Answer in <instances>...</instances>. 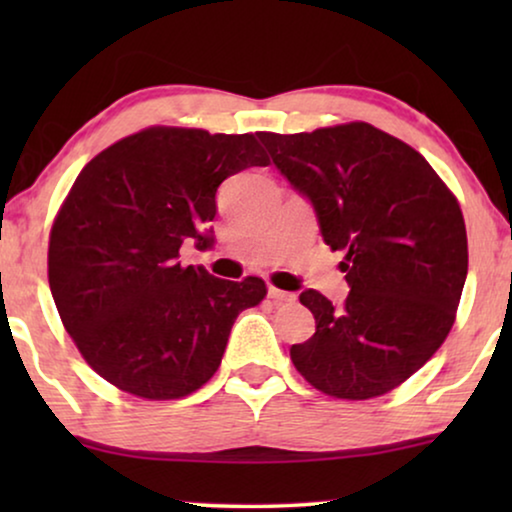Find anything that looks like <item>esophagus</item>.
Here are the masks:
<instances>
[{
    "mask_svg": "<svg viewBox=\"0 0 512 512\" xmlns=\"http://www.w3.org/2000/svg\"><path fill=\"white\" fill-rule=\"evenodd\" d=\"M268 296L272 300H277V303H293V300H296V296H293V293L277 289V286H268Z\"/></svg>",
    "mask_w": 512,
    "mask_h": 512,
    "instance_id": "obj_1",
    "label": "esophagus"
}]
</instances>
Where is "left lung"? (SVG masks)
<instances>
[{
  "label": "left lung",
  "mask_w": 512,
  "mask_h": 512,
  "mask_svg": "<svg viewBox=\"0 0 512 512\" xmlns=\"http://www.w3.org/2000/svg\"><path fill=\"white\" fill-rule=\"evenodd\" d=\"M310 200L324 242L345 251L349 296L300 293L317 331L291 347L314 389L366 401L396 389L443 345L468 272L459 202L424 156L368 123L298 135L258 132Z\"/></svg>",
  "instance_id": "8db88e82"
}]
</instances>
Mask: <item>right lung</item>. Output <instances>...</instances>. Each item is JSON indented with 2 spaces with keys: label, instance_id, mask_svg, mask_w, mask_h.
Instances as JSON below:
<instances>
[{
  "label": "right lung",
  "instance_id": "right-lung-1",
  "mask_svg": "<svg viewBox=\"0 0 512 512\" xmlns=\"http://www.w3.org/2000/svg\"><path fill=\"white\" fill-rule=\"evenodd\" d=\"M270 158L254 135L149 128L90 160L48 242V284L83 359L114 387L149 401L200 389L221 366L237 314L265 282H230L179 261L214 244L216 188Z\"/></svg>",
  "mask_w": 512,
  "mask_h": 512
}]
</instances>
